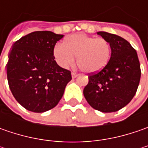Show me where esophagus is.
Wrapping results in <instances>:
<instances>
[{
	"label": "esophagus",
	"instance_id": "obj_1",
	"mask_svg": "<svg viewBox=\"0 0 148 148\" xmlns=\"http://www.w3.org/2000/svg\"><path fill=\"white\" fill-rule=\"evenodd\" d=\"M77 76H78V75H77V73H75V72H72V73H71V77H72V78H76Z\"/></svg>",
	"mask_w": 148,
	"mask_h": 148
}]
</instances>
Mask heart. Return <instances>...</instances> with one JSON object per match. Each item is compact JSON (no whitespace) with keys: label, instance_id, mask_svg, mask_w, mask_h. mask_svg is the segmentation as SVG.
Here are the masks:
<instances>
[{"label":"heart","instance_id":"heart-1","mask_svg":"<svg viewBox=\"0 0 148 148\" xmlns=\"http://www.w3.org/2000/svg\"><path fill=\"white\" fill-rule=\"evenodd\" d=\"M53 55L62 67L72 65L75 57H77V65L82 71L95 73L103 70L109 63L111 48L105 38L76 34L66 38L62 45H57Z\"/></svg>","mask_w":148,"mask_h":148}]
</instances>
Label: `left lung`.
Segmentation results:
<instances>
[{"mask_svg": "<svg viewBox=\"0 0 148 148\" xmlns=\"http://www.w3.org/2000/svg\"><path fill=\"white\" fill-rule=\"evenodd\" d=\"M111 48L109 63L103 70L90 75L83 90L88 104L104 113L116 112L128 105L137 92L141 69L136 50L116 34L99 31Z\"/></svg>", "mask_w": 148, "mask_h": 148, "instance_id": "1", "label": "left lung"}]
</instances>
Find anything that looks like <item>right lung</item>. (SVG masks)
<instances>
[{"instance_id":"obj_1","label":"right lung","mask_w":148,"mask_h":148,"mask_svg":"<svg viewBox=\"0 0 148 148\" xmlns=\"http://www.w3.org/2000/svg\"><path fill=\"white\" fill-rule=\"evenodd\" d=\"M64 35L32 32L12 46L6 65L7 80L15 99L27 110L43 113L62 99L71 71L54 60L55 44Z\"/></svg>"}]
</instances>
